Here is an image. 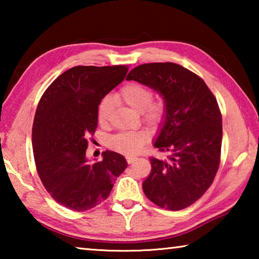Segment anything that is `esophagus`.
Segmentation results:
<instances>
[{"mask_svg":"<svg viewBox=\"0 0 259 259\" xmlns=\"http://www.w3.org/2000/svg\"><path fill=\"white\" fill-rule=\"evenodd\" d=\"M136 161V157H126V162H128L129 164L134 163V162Z\"/></svg>","mask_w":259,"mask_h":259,"instance_id":"1","label":"esophagus"}]
</instances>
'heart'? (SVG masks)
I'll return each mask as SVG.
<instances>
[{"instance_id": "1", "label": "heart", "mask_w": 259, "mask_h": 259, "mask_svg": "<svg viewBox=\"0 0 259 259\" xmlns=\"http://www.w3.org/2000/svg\"><path fill=\"white\" fill-rule=\"evenodd\" d=\"M116 100L128 105L136 112L142 114L146 123L156 124L163 120L165 106L161 100H153V90L142 83L133 82L125 84L116 96ZM113 99L105 97L100 102L97 112V120L100 126L106 128L111 120ZM147 142V135L143 131L138 133H120L108 139V146L113 151L124 155H135L142 150Z\"/></svg>"}]
</instances>
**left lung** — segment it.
Returning a JSON list of instances; mask_svg holds the SVG:
<instances>
[{"instance_id":"left-lung-1","label":"left lung","mask_w":259,"mask_h":259,"mask_svg":"<svg viewBox=\"0 0 259 259\" xmlns=\"http://www.w3.org/2000/svg\"><path fill=\"white\" fill-rule=\"evenodd\" d=\"M135 80L159 91L165 121L154 146L166 160L151 157L152 171L143 183L148 200L166 210L190 207L211 185L221 163L222 113L205 82L175 63L143 64L131 69Z\"/></svg>"}]
</instances>
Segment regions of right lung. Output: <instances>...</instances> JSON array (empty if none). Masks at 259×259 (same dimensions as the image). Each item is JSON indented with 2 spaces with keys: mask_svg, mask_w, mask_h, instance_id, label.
Returning a JSON list of instances; mask_svg holds the SVG:
<instances>
[{
  "mask_svg": "<svg viewBox=\"0 0 259 259\" xmlns=\"http://www.w3.org/2000/svg\"><path fill=\"white\" fill-rule=\"evenodd\" d=\"M126 65L75 66L56 78L38 102L32 130L33 153L43 186L73 211H87L108 198L126 161L106 151L88 163V139L97 129L102 99L128 73Z\"/></svg>",
  "mask_w": 259,
  "mask_h": 259,
  "instance_id": "1",
  "label": "right lung"
}]
</instances>
